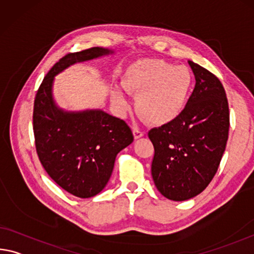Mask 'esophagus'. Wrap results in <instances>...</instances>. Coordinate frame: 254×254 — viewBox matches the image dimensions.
Returning <instances> with one entry per match:
<instances>
[{
	"label": "esophagus",
	"instance_id": "obj_1",
	"mask_svg": "<svg viewBox=\"0 0 254 254\" xmlns=\"http://www.w3.org/2000/svg\"><path fill=\"white\" fill-rule=\"evenodd\" d=\"M133 135H134L135 139H140V138H142V136L144 135V133H143L142 131L138 130V128H133Z\"/></svg>",
	"mask_w": 254,
	"mask_h": 254
}]
</instances>
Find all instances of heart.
<instances>
[{"mask_svg": "<svg viewBox=\"0 0 254 254\" xmlns=\"http://www.w3.org/2000/svg\"><path fill=\"white\" fill-rule=\"evenodd\" d=\"M193 86V75L187 66H175L164 60L143 59L126 70L122 88L136 96L135 110L155 127L167 126L179 119L187 107ZM111 99L120 111H127L128 100L119 87Z\"/></svg>", "mask_w": 254, "mask_h": 254, "instance_id": "obj_1", "label": "heart"}]
</instances>
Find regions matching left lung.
<instances>
[{
	"instance_id": "left-lung-1",
	"label": "left lung",
	"mask_w": 254,
	"mask_h": 254,
	"mask_svg": "<svg viewBox=\"0 0 254 254\" xmlns=\"http://www.w3.org/2000/svg\"><path fill=\"white\" fill-rule=\"evenodd\" d=\"M195 87L179 119L151 128L155 148L151 176L165 198L185 201L200 194L214 179L228 139L226 92L217 76L189 61Z\"/></svg>"
}]
</instances>
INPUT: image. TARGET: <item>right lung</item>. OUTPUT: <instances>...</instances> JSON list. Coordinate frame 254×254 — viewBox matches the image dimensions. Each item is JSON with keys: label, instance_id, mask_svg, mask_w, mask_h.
Segmentation results:
<instances>
[{"label": "right lung", "instance_id": "obj_1", "mask_svg": "<svg viewBox=\"0 0 254 254\" xmlns=\"http://www.w3.org/2000/svg\"><path fill=\"white\" fill-rule=\"evenodd\" d=\"M92 47L67 54L52 67L37 91L34 133L40 163L56 184L78 198H91L104 190L121 150L133 142L123 120L100 108L66 111L54 98L55 76L75 63L113 55Z\"/></svg>", "mask_w": 254, "mask_h": 254}]
</instances>
